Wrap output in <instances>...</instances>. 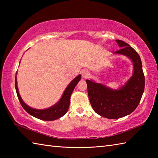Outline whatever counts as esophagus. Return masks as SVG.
I'll return each instance as SVG.
<instances>
[{
    "label": "esophagus",
    "instance_id": "esophagus-1",
    "mask_svg": "<svg viewBox=\"0 0 158 158\" xmlns=\"http://www.w3.org/2000/svg\"><path fill=\"white\" fill-rule=\"evenodd\" d=\"M81 75H82L83 78L86 79V78H88V77H89V72L88 71V70H83L82 71H81Z\"/></svg>",
    "mask_w": 158,
    "mask_h": 158
}]
</instances>
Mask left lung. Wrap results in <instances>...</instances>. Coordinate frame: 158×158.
<instances>
[{"label":"left lung","mask_w":158,"mask_h":158,"mask_svg":"<svg viewBox=\"0 0 158 158\" xmlns=\"http://www.w3.org/2000/svg\"><path fill=\"white\" fill-rule=\"evenodd\" d=\"M121 49L114 54L123 55L133 64V74L118 89H112L93 80H86L89 102L94 110L108 119H118L135 110L145 89V76L141 60L135 49L126 42L116 40Z\"/></svg>","instance_id":"8db88e82"}]
</instances>
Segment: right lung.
<instances>
[{
  "label": "right lung",
  "instance_id": "1",
  "mask_svg": "<svg viewBox=\"0 0 158 158\" xmlns=\"http://www.w3.org/2000/svg\"><path fill=\"white\" fill-rule=\"evenodd\" d=\"M81 75H79L75 79H73L71 82L69 84V85L66 87V88L65 89L64 92L61 98L60 99L59 101L56 103L54 105L45 109H37L32 108V107L29 106L23 102V100L19 95L16 76L15 80V85L17 95H18L19 102L21 104L23 109L26 112L29 113L30 115H31L32 116L39 119L43 121H53L60 118L63 115H64L67 111H68L70 105V96H71L73 91L75 89V86L77 85V83H78L80 80H81Z\"/></svg>",
  "mask_w": 158,
  "mask_h": 158
}]
</instances>
